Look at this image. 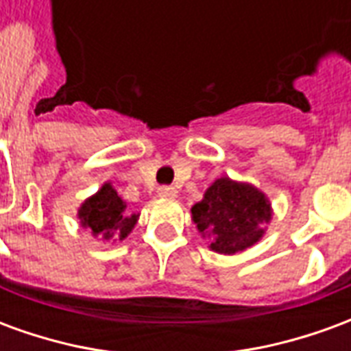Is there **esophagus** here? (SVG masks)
Segmentation results:
<instances>
[{
    "label": "esophagus",
    "instance_id": "esophagus-1",
    "mask_svg": "<svg viewBox=\"0 0 351 351\" xmlns=\"http://www.w3.org/2000/svg\"><path fill=\"white\" fill-rule=\"evenodd\" d=\"M176 193H178V191H176V188H173V186H161L160 190H158V195H160V197L173 199L176 197Z\"/></svg>",
    "mask_w": 351,
    "mask_h": 351
}]
</instances>
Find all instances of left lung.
I'll return each instance as SVG.
<instances>
[{"label":"left lung","mask_w":351,"mask_h":351,"mask_svg":"<svg viewBox=\"0 0 351 351\" xmlns=\"http://www.w3.org/2000/svg\"><path fill=\"white\" fill-rule=\"evenodd\" d=\"M191 216L214 252L237 254L261 239L263 226L271 220V205L250 184L218 178L203 201L193 205Z\"/></svg>","instance_id":"1"}]
</instances>
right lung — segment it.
I'll use <instances>...</instances> for the list:
<instances>
[{"label": "right lung", "mask_w": 351, "mask_h": 351, "mask_svg": "<svg viewBox=\"0 0 351 351\" xmlns=\"http://www.w3.org/2000/svg\"><path fill=\"white\" fill-rule=\"evenodd\" d=\"M79 218L84 228L92 229L93 235H99L103 241H122L137 223L135 214H125V205L110 184H105L93 197L84 201Z\"/></svg>", "instance_id": "add662e5"}]
</instances>
